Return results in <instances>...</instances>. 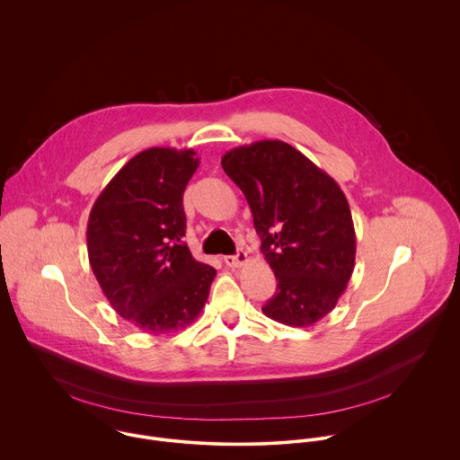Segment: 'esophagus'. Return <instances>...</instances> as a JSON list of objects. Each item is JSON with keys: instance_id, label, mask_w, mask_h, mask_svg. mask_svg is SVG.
Here are the masks:
<instances>
[{"instance_id": "1", "label": "esophagus", "mask_w": 460, "mask_h": 460, "mask_svg": "<svg viewBox=\"0 0 460 460\" xmlns=\"http://www.w3.org/2000/svg\"><path fill=\"white\" fill-rule=\"evenodd\" d=\"M248 253L246 252H243V250H239L237 252V255H228V257H223V262L226 263L228 267H241V265H244V263H248Z\"/></svg>"}]
</instances>
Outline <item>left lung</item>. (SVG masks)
I'll return each instance as SVG.
<instances>
[{
	"label": "left lung",
	"mask_w": 460,
	"mask_h": 460,
	"mask_svg": "<svg viewBox=\"0 0 460 460\" xmlns=\"http://www.w3.org/2000/svg\"><path fill=\"white\" fill-rule=\"evenodd\" d=\"M221 166L250 203L278 281L263 315L292 328L315 324L332 312L354 270L356 232L343 191L279 139L235 146Z\"/></svg>",
	"instance_id": "1"
}]
</instances>
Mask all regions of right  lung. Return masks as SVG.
I'll list each match as a JSON object with an SVG mask.
<instances>
[{
  "label": "right lung",
  "mask_w": 460,
  "mask_h": 460,
  "mask_svg": "<svg viewBox=\"0 0 460 460\" xmlns=\"http://www.w3.org/2000/svg\"><path fill=\"white\" fill-rule=\"evenodd\" d=\"M198 164L193 148H146L122 166L90 210V267L113 310L143 332L190 326L216 276L182 241V195Z\"/></svg>",
  "instance_id": "obj_1"
}]
</instances>
